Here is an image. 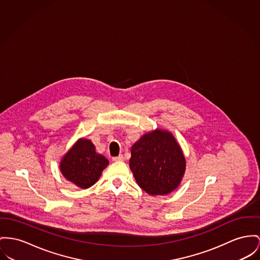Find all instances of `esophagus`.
<instances>
[{"instance_id":"obj_1","label":"esophagus","mask_w":260,"mask_h":260,"mask_svg":"<svg viewBox=\"0 0 260 260\" xmlns=\"http://www.w3.org/2000/svg\"><path fill=\"white\" fill-rule=\"evenodd\" d=\"M123 159H124V157H123L122 155H119V156L112 157V160H113V161H119V160H123Z\"/></svg>"}]
</instances>
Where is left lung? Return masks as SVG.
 Listing matches in <instances>:
<instances>
[{"instance_id": "1", "label": "left lung", "mask_w": 260, "mask_h": 260, "mask_svg": "<svg viewBox=\"0 0 260 260\" xmlns=\"http://www.w3.org/2000/svg\"><path fill=\"white\" fill-rule=\"evenodd\" d=\"M130 169L139 186L150 195L174 190L185 172V157L173 134L156 129L143 135L131 148Z\"/></svg>"}]
</instances>
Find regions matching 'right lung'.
<instances>
[{"mask_svg":"<svg viewBox=\"0 0 260 260\" xmlns=\"http://www.w3.org/2000/svg\"><path fill=\"white\" fill-rule=\"evenodd\" d=\"M108 162L106 157L95 152L90 140L80 139L63 156L60 171L66 179L86 189L99 180Z\"/></svg>","mask_w":260,"mask_h":260,"instance_id":"right-lung-1","label":"right lung"}]
</instances>
